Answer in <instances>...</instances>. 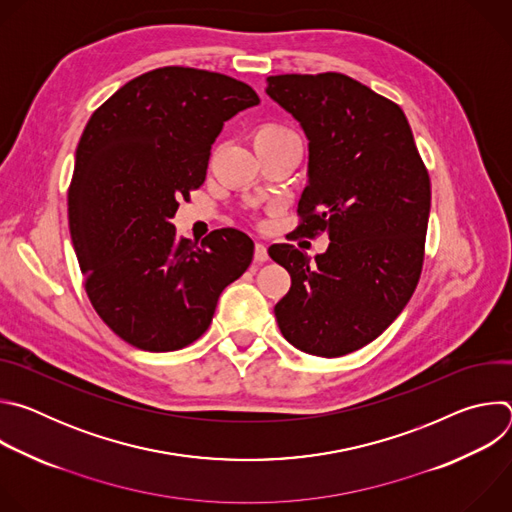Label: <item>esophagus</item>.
<instances>
[{"label":"esophagus","mask_w":512,"mask_h":512,"mask_svg":"<svg viewBox=\"0 0 512 512\" xmlns=\"http://www.w3.org/2000/svg\"><path fill=\"white\" fill-rule=\"evenodd\" d=\"M269 259V253H267V247L263 245V243H257L255 245V261H259V263H263V261H267Z\"/></svg>","instance_id":"esophagus-1"}]
</instances>
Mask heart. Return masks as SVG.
I'll use <instances>...</instances> for the list:
<instances>
[{"label":"heart","instance_id":"obj_1","mask_svg":"<svg viewBox=\"0 0 512 512\" xmlns=\"http://www.w3.org/2000/svg\"><path fill=\"white\" fill-rule=\"evenodd\" d=\"M289 137H296V133L287 129L285 125L265 123V125L257 127V131L253 133V143H255V148H259V145L277 143V141H283V139H289Z\"/></svg>","mask_w":512,"mask_h":512}]
</instances>
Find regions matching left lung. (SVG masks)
<instances>
[{
	"instance_id": "left-lung-1",
	"label": "left lung",
	"mask_w": 512,
	"mask_h": 512,
	"mask_svg": "<svg viewBox=\"0 0 512 512\" xmlns=\"http://www.w3.org/2000/svg\"><path fill=\"white\" fill-rule=\"evenodd\" d=\"M267 95L310 139L296 233L330 237L314 259L289 243L269 247L291 275L275 318L296 348L344 356L383 334L413 296L425 259L429 174L401 107L367 85L340 72L275 75Z\"/></svg>"
}]
</instances>
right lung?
Listing matches in <instances>:
<instances>
[{
	"mask_svg": "<svg viewBox=\"0 0 512 512\" xmlns=\"http://www.w3.org/2000/svg\"><path fill=\"white\" fill-rule=\"evenodd\" d=\"M257 103L249 85L221 72L164 66L91 115L68 186V227L95 312L127 344H192L251 265L245 233L216 229L198 245L170 218L202 186L225 121Z\"/></svg>",
	"mask_w": 512,
	"mask_h": 512,
	"instance_id": "right-lung-1",
	"label": "right lung"
}]
</instances>
